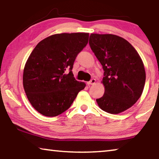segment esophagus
Segmentation results:
<instances>
[{
  "label": "esophagus",
  "instance_id": "esophagus-1",
  "mask_svg": "<svg viewBox=\"0 0 159 159\" xmlns=\"http://www.w3.org/2000/svg\"><path fill=\"white\" fill-rule=\"evenodd\" d=\"M95 83H96V80L95 79H91L90 81L88 82V85H94Z\"/></svg>",
  "mask_w": 159,
  "mask_h": 159
}]
</instances>
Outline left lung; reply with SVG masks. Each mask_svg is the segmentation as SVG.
<instances>
[{
    "label": "left lung",
    "mask_w": 159,
    "mask_h": 159,
    "mask_svg": "<svg viewBox=\"0 0 159 159\" xmlns=\"http://www.w3.org/2000/svg\"><path fill=\"white\" fill-rule=\"evenodd\" d=\"M91 50L104 71V93L99 108L117 114L136 103L143 91L146 74L140 56L130 43L114 34H91Z\"/></svg>",
    "instance_id": "8db88e82"
}]
</instances>
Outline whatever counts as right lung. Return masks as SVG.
<instances>
[{"mask_svg": "<svg viewBox=\"0 0 159 159\" xmlns=\"http://www.w3.org/2000/svg\"><path fill=\"white\" fill-rule=\"evenodd\" d=\"M88 38V33L54 34L31 52L24 69L23 86L29 102L40 114L49 117L62 114L85 88V83L75 79L71 70Z\"/></svg>", "mask_w": 159, "mask_h": 159, "instance_id": "right-lung-1", "label": "right lung"}]
</instances>
